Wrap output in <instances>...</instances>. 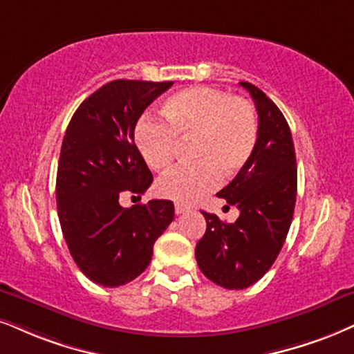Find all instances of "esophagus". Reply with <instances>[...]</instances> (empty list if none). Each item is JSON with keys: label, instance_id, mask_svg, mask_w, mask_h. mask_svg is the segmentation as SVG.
Returning a JSON list of instances; mask_svg holds the SVG:
<instances>
[{"label": "esophagus", "instance_id": "34e87169", "mask_svg": "<svg viewBox=\"0 0 354 354\" xmlns=\"http://www.w3.org/2000/svg\"><path fill=\"white\" fill-rule=\"evenodd\" d=\"M190 208L187 207V205H182V203H176V213L177 215H182V213H185V212H189Z\"/></svg>", "mask_w": 354, "mask_h": 354}]
</instances>
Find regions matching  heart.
Listing matches in <instances>:
<instances>
[{
    "label": "heart",
    "instance_id": "b5f03b06",
    "mask_svg": "<svg viewBox=\"0 0 354 354\" xmlns=\"http://www.w3.org/2000/svg\"><path fill=\"white\" fill-rule=\"evenodd\" d=\"M167 124L142 118L134 141L152 170H165L176 157L178 139L190 141L195 164L178 165L157 180V194L176 202H195L246 167L254 154L259 123L254 106L212 86H189L162 103Z\"/></svg>",
    "mask_w": 354,
    "mask_h": 354
}]
</instances>
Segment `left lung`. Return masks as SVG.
I'll use <instances>...</instances> for the list:
<instances>
[{
    "label": "left lung",
    "instance_id": "8db88e82",
    "mask_svg": "<svg viewBox=\"0 0 354 354\" xmlns=\"http://www.w3.org/2000/svg\"><path fill=\"white\" fill-rule=\"evenodd\" d=\"M250 91L259 118L254 154L218 197L239 210L234 223H225L202 212L207 231L195 248L202 272L225 289L252 286L277 259L297 197V164L290 128L281 110L264 91L250 82L239 84Z\"/></svg>",
    "mask_w": 354,
    "mask_h": 354
}]
</instances>
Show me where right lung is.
Listing matches in <instances>:
<instances>
[{
    "mask_svg": "<svg viewBox=\"0 0 354 354\" xmlns=\"http://www.w3.org/2000/svg\"><path fill=\"white\" fill-rule=\"evenodd\" d=\"M172 84L113 80L77 108L65 131L55 184L60 228L78 269L103 287L144 272L156 239L174 220L170 200L120 205L123 192L141 195L152 184L134 128Z\"/></svg>",
    "mask_w": 354,
    "mask_h": 354,
    "instance_id": "add662e5",
    "label": "right lung"
}]
</instances>
